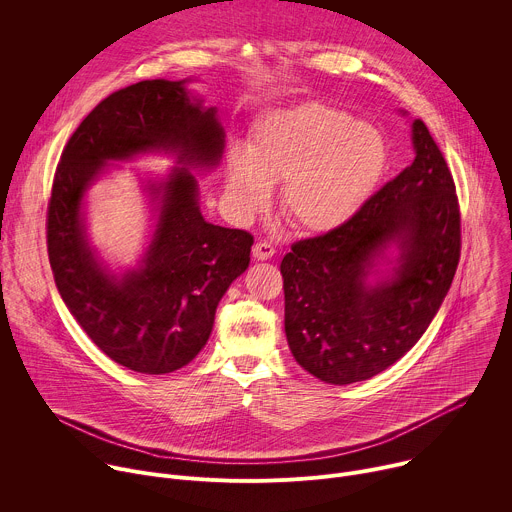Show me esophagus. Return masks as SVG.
Wrapping results in <instances>:
<instances>
[{"label": "esophagus", "instance_id": "1", "mask_svg": "<svg viewBox=\"0 0 512 512\" xmlns=\"http://www.w3.org/2000/svg\"><path fill=\"white\" fill-rule=\"evenodd\" d=\"M273 255H275V249H273L271 243L261 241V243H255V245H253V257H255L257 261H267V259H271Z\"/></svg>", "mask_w": 512, "mask_h": 512}]
</instances>
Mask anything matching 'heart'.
<instances>
[{"instance_id": "obj_1", "label": "heart", "mask_w": 512, "mask_h": 512, "mask_svg": "<svg viewBox=\"0 0 512 512\" xmlns=\"http://www.w3.org/2000/svg\"><path fill=\"white\" fill-rule=\"evenodd\" d=\"M387 145L377 127L322 103L267 113L247 150L225 162V194L233 214L251 221L281 186V210L304 233H330L358 214L377 188Z\"/></svg>"}]
</instances>
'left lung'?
<instances>
[{"label":"left lung","instance_id":"obj_1","mask_svg":"<svg viewBox=\"0 0 512 512\" xmlns=\"http://www.w3.org/2000/svg\"><path fill=\"white\" fill-rule=\"evenodd\" d=\"M411 145V166L352 221L296 243L281 261L289 350L324 383L350 385L389 369L448 296L460 259L456 186L419 119Z\"/></svg>","mask_w":512,"mask_h":512}]
</instances>
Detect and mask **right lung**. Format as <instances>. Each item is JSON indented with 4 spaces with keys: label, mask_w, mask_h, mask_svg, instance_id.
<instances>
[{
    "label": "right lung",
    "mask_w": 512,
    "mask_h": 512,
    "mask_svg": "<svg viewBox=\"0 0 512 512\" xmlns=\"http://www.w3.org/2000/svg\"><path fill=\"white\" fill-rule=\"evenodd\" d=\"M194 79H152L101 101L68 139L48 204V257L58 294L87 336L143 375L182 369L208 342L218 302L251 261L253 237L208 223L198 178L225 152L216 107ZM166 155L164 175L140 176L151 231L140 259L115 268L90 241L88 192L115 163Z\"/></svg>",
    "instance_id": "right-lung-1"
}]
</instances>
